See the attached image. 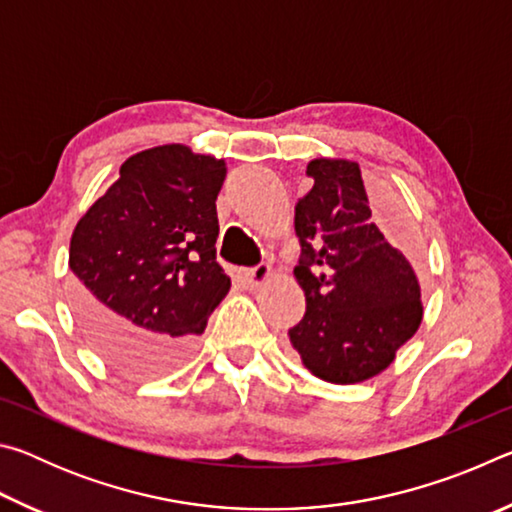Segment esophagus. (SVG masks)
Listing matches in <instances>:
<instances>
[{
    "mask_svg": "<svg viewBox=\"0 0 512 512\" xmlns=\"http://www.w3.org/2000/svg\"><path fill=\"white\" fill-rule=\"evenodd\" d=\"M268 277H271V266L268 264H257L253 268H248V271H244V282L248 289L264 287V284L268 282Z\"/></svg>",
    "mask_w": 512,
    "mask_h": 512,
    "instance_id": "34e87169",
    "label": "esophagus"
}]
</instances>
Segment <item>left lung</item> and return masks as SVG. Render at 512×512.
Returning <instances> with one entry per match:
<instances>
[{
    "mask_svg": "<svg viewBox=\"0 0 512 512\" xmlns=\"http://www.w3.org/2000/svg\"><path fill=\"white\" fill-rule=\"evenodd\" d=\"M314 187L296 203L300 262L293 275L307 311L289 329L305 368L329 384H359L395 361L422 323L420 284L370 219L357 162L316 158Z\"/></svg>",
    "mask_w": 512,
    "mask_h": 512,
    "instance_id": "left-lung-1",
    "label": "left lung"
}]
</instances>
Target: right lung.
I'll return each mask as SVG.
<instances>
[{"label": "right lung", "instance_id": "obj_1", "mask_svg": "<svg viewBox=\"0 0 512 512\" xmlns=\"http://www.w3.org/2000/svg\"><path fill=\"white\" fill-rule=\"evenodd\" d=\"M225 160L185 144L140 151L69 241L72 300L101 357L133 377L176 370L230 291L216 262Z\"/></svg>", "mask_w": 512, "mask_h": 512}]
</instances>
